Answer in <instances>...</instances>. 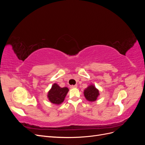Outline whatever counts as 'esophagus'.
Instances as JSON below:
<instances>
[{
  "mask_svg": "<svg viewBox=\"0 0 145 145\" xmlns=\"http://www.w3.org/2000/svg\"><path fill=\"white\" fill-rule=\"evenodd\" d=\"M77 85H71L70 86V88H77Z\"/></svg>",
  "mask_w": 145,
  "mask_h": 145,
  "instance_id": "esophagus-1",
  "label": "esophagus"
}]
</instances>
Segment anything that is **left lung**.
Returning a JSON list of instances; mask_svg holds the SVG:
<instances>
[{"label":"left lung","instance_id":"1","mask_svg":"<svg viewBox=\"0 0 145 145\" xmlns=\"http://www.w3.org/2000/svg\"><path fill=\"white\" fill-rule=\"evenodd\" d=\"M84 95L85 98L89 102H94L97 100L99 92L94 86L91 85L84 91Z\"/></svg>","mask_w":145,"mask_h":145}]
</instances>
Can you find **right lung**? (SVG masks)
<instances>
[{
  "label": "right lung",
  "instance_id": "obj_1",
  "mask_svg": "<svg viewBox=\"0 0 145 145\" xmlns=\"http://www.w3.org/2000/svg\"><path fill=\"white\" fill-rule=\"evenodd\" d=\"M68 91V88H60L57 84L54 83L51 90L48 92V97L51 103L59 105L63 102Z\"/></svg>",
  "mask_w": 145,
  "mask_h": 145
}]
</instances>
